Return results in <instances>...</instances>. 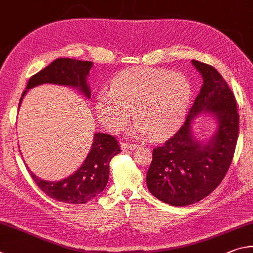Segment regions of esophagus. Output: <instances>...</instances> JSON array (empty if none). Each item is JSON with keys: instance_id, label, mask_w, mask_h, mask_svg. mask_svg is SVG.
Listing matches in <instances>:
<instances>
[{"instance_id": "34e87169", "label": "esophagus", "mask_w": 253, "mask_h": 253, "mask_svg": "<svg viewBox=\"0 0 253 253\" xmlns=\"http://www.w3.org/2000/svg\"><path fill=\"white\" fill-rule=\"evenodd\" d=\"M138 148L136 144H130V143H121V149L123 151H126V150H135Z\"/></svg>"}]
</instances>
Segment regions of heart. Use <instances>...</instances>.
Wrapping results in <instances>:
<instances>
[{"label": "heart", "mask_w": 253, "mask_h": 253, "mask_svg": "<svg viewBox=\"0 0 253 253\" xmlns=\"http://www.w3.org/2000/svg\"><path fill=\"white\" fill-rule=\"evenodd\" d=\"M191 96L190 82L181 73L153 68L131 69L115 77L110 92L97 95L95 111L101 123L112 132L126 127L133 112L136 121L129 133L160 140L179 129Z\"/></svg>", "instance_id": "b5f03b06"}]
</instances>
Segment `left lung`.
<instances>
[{
	"label": "left lung",
	"instance_id": "8db88e82",
	"mask_svg": "<svg viewBox=\"0 0 253 253\" xmlns=\"http://www.w3.org/2000/svg\"><path fill=\"white\" fill-rule=\"evenodd\" d=\"M203 84L181 129L153 150L147 173L149 191L159 200L174 207L197 203L209 196L227 174L239 135L236 97L213 66L192 60ZM209 114L217 122L210 138L199 140L194 120Z\"/></svg>",
	"mask_w": 253,
	"mask_h": 253
}]
</instances>
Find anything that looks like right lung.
Masks as SVG:
<instances>
[{"mask_svg":"<svg viewBox=\"0 0 253 253\" xmlns=\"http://www.w3.org/2000/svg\"><path fill=\"white\" fill-rule=\"evenodd\" d=\"M91 68L92 62L90 61L66 57L56 59L29 80L25 91L22 93L19 109L30 88L45 83L77 88L85 99H90L91 88L88 86L87 77ZM120 152L121 149L118 141L112 135L96 132L85 160L68 178L59 181H46L39 178L31 170L29 171L34 182L47 197L69 205H83L99 196L105 189L110 174L109 163L111 159Z\"/></svg>","mask_w":253,"mask_h":253,"instance_id":"obj_1","label":"right lung"}]
</instances>
